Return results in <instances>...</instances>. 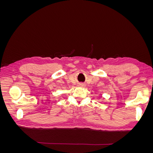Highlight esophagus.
<instances>
[{"mask_svg":"<svg viewBox=\"0 0 153 153\" xmlns=\"http://www.w3.org/2000/svg\"><path fill=\"white\" fill-rule=\"evenodd\" d=\"M81 85H82V84H81Z\"/></svg>","mask_w":153,"mask_h":153,"instance_id":"obj_1","label":"esophagus"}]
</instances>
